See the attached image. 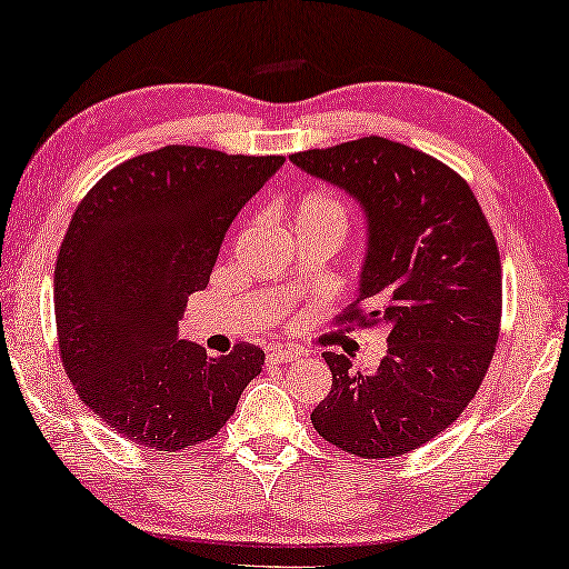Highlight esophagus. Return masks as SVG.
Here are the masks:
<instances>
[{
	"label": "esophagus",
	"mask_w": 569,
	"mask_h": 569,
	"mask_svg": "<svg viewBox=\"0 0 569 569\" xmlns=\"http://www.w3.org/2000/svg\"><path fill=\"white\" fill-rule=\"evenodd\" d=\"M300 357V352L295 350V347H272V350L267 352V360L274 362V365H284V362H292Z\"/></svg>",
	"instance_id": "34e87169"
}]
</instances>
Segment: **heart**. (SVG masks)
<instances>
[{
    "label": "heart",
    "instance_id": "1",
    "mask_svg": "<svg viewBox=\"0 0 569 569\" xmlns=\"http://www.w3.org/2000/svg\"><path fill=\"white\" fill-rule=\"evenodd\" d=\"M290 222L295 227H317L342 239L350 227V209L340 197L330 192H307L290 207Z\"/></svg>",
    "mask_w": 569,
    "mask_h": 569
}]
</instances>
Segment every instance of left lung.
I'll use <instances>...</instances> for the list:
<instances>
[{"mask_svg":"<svg viewBox=\"0 0 569 569\" xmlns=\"http://www.w3.org/2000/svg\"><path fill=\"white\" fill-rule=\"evenodd\" d=\"M362 207L365 262L352 327H387L372 372L325 352L332 390L312 425L345 452L382 460L447 430L480 390L502 315V264L470 184L435 157L362 137L290 157Z\"/></svg>","mask_w":569,"mask_h":569,"instance_id":"obj_1","label":"left lung"}]
</instances>
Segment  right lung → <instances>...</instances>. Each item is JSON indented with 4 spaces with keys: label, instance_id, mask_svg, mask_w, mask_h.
I'll use <instances>...</instances> for the list:
<instances>
[{
    "label": "right lung",
    "instance_id": "add662e5",
    "mask_svg": "<svg viewBox=\"0 0 569 569\" xmlns=\"http://www.w3.org/2000/svg\"><path fill=\"white\" fill-rule=\"evenodd\" d=\"M282 164L169 144L79 202L54 267L59 352L82 402L132 442L174 452L209 440L262 372L254 345L209 357L177 332L232 219Z\"/></svg>",
    "mask_w": 569,
    "mask_h": 569
}]
</instances>
